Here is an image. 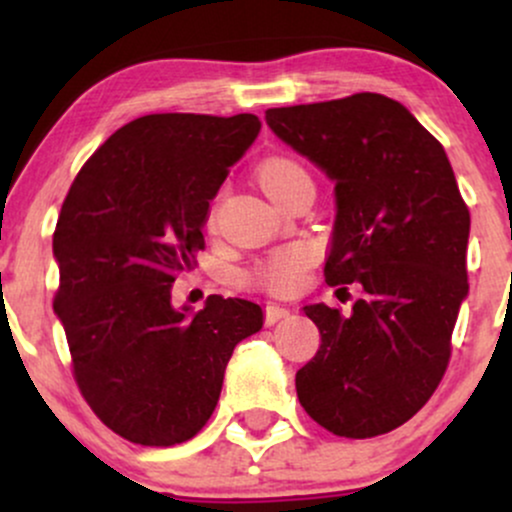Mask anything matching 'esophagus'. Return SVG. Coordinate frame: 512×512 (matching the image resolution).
<instances>
[{
    "label": "esophagus",
    "mask_w": 512,
    "mask_h": 512,
    "mask_svg": "<svg viewBox=\"0 0 512 512\" xmlns=\"http://www.w3.org/2000/svg\"><path fill=\"white\" fill-rule=\"evenodd\" d=\"M291 310L284 308V305H276V303H269L267 308H264V322L267 325H276L279 320H284V317H289Z\"/></svg>",
    "instance_id": "34e87169"
}]
</instances>
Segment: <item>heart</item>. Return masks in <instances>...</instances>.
<instances>
[{"label":"heart","instance_id":"heart-1","mask_svg":"<svg viewBox=\"0 0 512 512\" xmlns=\"http://www.w3.org/2000/svg\"><path fill=\"white\" fill-rule=\"evenodd\" d=\"M257 178H260L262 190L272 199H276L296 180L308 178V173L296 161H291V158H269V161H264L260 166ZM211 219H214V214H211ZM313 262L315 250L310 245H286V248L274 250L272 255L257 262L248 274V281L252 286H257V289H264L269 293H293L303 286L305 274H308Z\"/></svg>","mask_w":512,"mask_h":512}]
</instances>
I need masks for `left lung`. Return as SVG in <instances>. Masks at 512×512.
Instances as JSON below:
<instances>
[{
  "label": "left lung",
  "mask_w": 512,
  "mask_h": 512,
  "mask_svg": "<svg viewBox=\"0 0 512 512\" xmlns=\"http://www.w3.org/2000/svg\"><path fill=\"white\" fill-rule=\"evenodd\" d=\"M276 137L334 182L325 279L356 284L351 313H303L320 349L296 373L310 419L334 436L373 438L416 414L443 380L469 293V209L445 149L380 93L269 108Z\"/></svg>",
  "instance_id": "1"
}]
</instances>
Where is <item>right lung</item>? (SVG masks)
<instances>
[{
    "label": "right lung",
    "instance_id": "1",
    "mask_svg": "<svg viewBox=\"0 0 512 512\" xmlns=\"http://www.w3.org/2000/svg\"><path fill=\"white\" fill-rule=\"evenodd\" d=\"M260 127L250 113L137 117L88 158L64 199L55 313L81 395L129 443L197 436L233 349L262 330V308L243 298L209 296L195 315L170 301L175 276L204 248L209 202Z\"/></svg>",
    "mask_w": 512,
    "mask_h": 512
}]
</instances>
